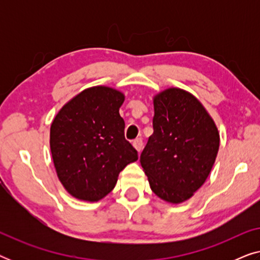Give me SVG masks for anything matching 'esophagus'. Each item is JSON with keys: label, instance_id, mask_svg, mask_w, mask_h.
Returning a JSON list of instances; mask_svg holds the SVG:
<instances>
[{"label": "esophagus", "instance_id": "1", "mask_svg": "<svg viewBox=\"0 0 260 260\" xmlns=\"http://www.w3.org/2000/svg\"><path fill=\"white\" fill-rule=\"evenodd\" d=\"M133 145H134V148L137 150V152H141L142 147H143V141H142V138H137V140H135L133 142Z\"/></svg>", "mask_w": 260, "mask_h": 260}]
</instances>
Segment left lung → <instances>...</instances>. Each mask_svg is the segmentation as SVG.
<instances>
[{
	"instance_id": "8db88e82",
	"label": "left lung",
	"mask_w": 260,
	"mask_h": 260,
	"mask_svg": "<svg viewBox=\"0 0 260 260\" xmlns=\"http://www.w3.org/2000/svg\"><path fill=\"white\" fill-rule=\"evenodd\" d=\"M152 103L154 133L140 162L151 190L177 205L207 180L218 155L219 130L202 103L182 88H166Z\"/></svg>"
}]
</instances>
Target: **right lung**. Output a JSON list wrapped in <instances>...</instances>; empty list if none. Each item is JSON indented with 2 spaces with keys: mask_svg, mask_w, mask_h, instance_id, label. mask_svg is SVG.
<instances>
[{
  "mask_svg": "<svg viewBox=\"0 0 260 260\" xmlns=\"http://www.w3.org/2000/svg\"><path fill=\"white\" fill-rule=\"evenodd\" d=\"M123 92L99 85L70 99L53 119L49 147L58 179L67 193L97 202L115 188L118 175L138 159L124 137L119 108Z\"/></svg>",
  "mask_w": 260,
  "mask_h": 260,
  "instance_id": "1",
  "label": "right lung"
}]
</instances>
